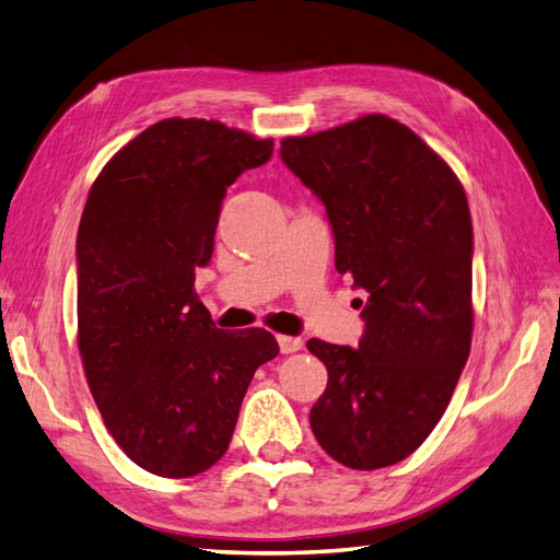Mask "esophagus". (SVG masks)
Masks as SVG:
<instances>
[{"instance_id":"esophagus-1","label":"esophagus","mask_w":560,"mask_h":560,"mask_svg":"<svg viewBox=\"0 0 560 560\" xmlns=\"http://www.w3.org/2000/svg\"><path fill=\"white\" fill-rule=\"evenodd\" d=\"M277 340H279V348L283 354H293L298 350H303V346H305L303 338H295V336H279Z\"/></svg>"}]
</instances>
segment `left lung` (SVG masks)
<instances>
[{"label": "left lung", "mask_w": 560, "mask_h": 560, "mask_svg": "<svg viewBox=\"0 0 560 560\" xmlns=\"http://www.w3.org/2000/svg\"><path fill=\"white\" fill-rule=\"evenodd\" d=\"M281 161L324 203L336 269L369 293L360 346L307 340L328 369L312 433L342 466H393L438 425L470 352L466 191L433 149L385 116L283 139Z\"/></svg>", "instance_id": "1"}]
</instances>
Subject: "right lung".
<instances>
[{
	"mask_svg": "<svg viewBox=\"0 0 560 560\" xmlns=\"http://www.w3.org/2000/svg\"><path fill=\"white\" fill-rule=\"evenodd\" d=\"M275 141L218 120L167 118L110 158L78 229V346L94 402L122 452L163 478L224 456L257 366L279 342L229 334L194 293L220 208Z\"/></svg>",
	"mask_w": 560,
	"mask_h": 560,
	"instance_id": "1",
	"label": "right lung"
}]
</instances>
